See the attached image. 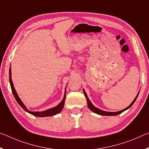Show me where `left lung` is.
I'll return each instance as SVG.
<instances>
[{"instance_id":"obj_1","label":"left lung","mask_w":149,"mask_h":149,"mask_svg":"<svg viewBox=\"0 0 149 149\" xmlns=\"http://www.w3.org/2000/svg\"><path fill=\"white\" fill-rule=\"evenodd\" d=\"M83 91H84V95H85V98H86V99H87V106H88V107H89V109H90L91 110V111H93V112L96 113V114H99V115H101V116H116V115H118V114H121V113H122V112H123V111H125V110H126L129 109V108H130L131 107H132V106L133 104H134L135 101L136 100V99H137V97H138L139 93H139H137V96H136V97L135 98V99L133 100V102H132V103H131L129 107H127V108H125V109H123V110H120V111H118V112H107V111L102 110L99 109V108L95 107V106L92 104V102L90 101V100L89 99V98H88L87 93H86V92L85 91V90L83 89Z\"/></svg>"}]
</instances>
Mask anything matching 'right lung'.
I'll return each mask as SVG.
<instances>
[{"label": "right lung", "mask_w": 149, "mask_h": 149, "mask_svg": "<svg viewBox=\"0 0 149 149\" xmlns=\"http://www.w3.org/2000/svg\"><path fill=\"white\" fill-rule=\"evenodd\" d=\"M9 81H10V87H11V89H12V93H13L15 99H16L17 103H18L20 107L23 108V109L25 111H26L27 112L29 113V114L35 116H37V117L52 116H54V115H56L57 114H58V113L61 112L62 110L63 109V108H64V102H65V94H66V93H65V92H66V88H65L64 96V98H63L62 100L56 106V107H53V108H49V109H48L47 110L42 111V112H32V111H30V110L27 109L26 106H25V104L23 103V102L22 101V100L20 99V98L19 97V96L17 95V93L16 91V89H15V88L14 87L13 82H12V80L11 64H10V70H9Z\"/></svg>", "instance_id": "add662e5"}]
</instances>
